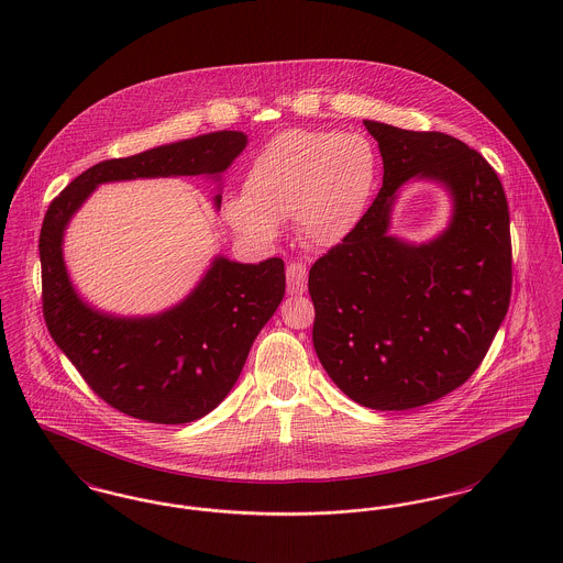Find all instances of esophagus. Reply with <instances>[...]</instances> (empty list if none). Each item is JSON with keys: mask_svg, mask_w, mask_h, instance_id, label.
I'll return each instance as SVG.
<instances>
[{"mask_svg": "<svg viewBox=\"0 0 563 563\" xmlns=\"http://www.w3.org/2000/svg\"><path fill=\"white\" fill-rule=\"evenodd\" d=\"M308 289V266L299 260L287 264V291L301 295Z\"/></svg>", "mask_w": 563, "mask_h": 563, "instance_id": "1", "label": "esophagus"}]
</instances>
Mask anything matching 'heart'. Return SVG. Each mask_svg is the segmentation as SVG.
Instances as JSON below:
<instances>
[{"label":"heart","mask_w":563,"mask_h":563,"mask_svg":"<svg viewBox=\"0 0 563 563\" xmlns=\"http://www.w3.org/2000/svg\"><path fill=\"white\" fill-rule=\"evenodd\" d=\"M377 181L374 145L361 134L287 131L276 134L249 164L242 196L223 205L234 232L272 242L280 221L295 214L299 239L331 249L349 239Z\"/></svg>","instance_id":"b5f03b06"}]
</instances>
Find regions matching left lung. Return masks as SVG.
<instances>
[{"mask_svg":"<svg viewBox=\"0 0 563 563\" xmlns=\"http://www.w3.org/2000/svg\"><path fill=\"white\" fill-rule=\"evenodd\" d=\"M384 179L346 241L314 262L312 342L352 401L379 411L429 405L462 386L505 321L512 287L509 205L479 152L445 133L365 120ZM411 176L445 185L451 228L427 245L388 238L396 189Z\"/></svg>","mask_w":563,"mask_h":563,"instance_id":"obj_1","label":"left lung"}]
</instances>
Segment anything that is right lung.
<instances>
[{
	"mask_svg": "<svg viewBox=\"0 0 563 563\" xmlns=\"http://www.w3.org/2000/svg\"><path fill=\"white\" fill-rule=\"evenodd\" d=\"M246 147V134L219 131L99 162L63 189L40 232L42 308L56 346L113 409L154 424L194 422L228 397L257 333L285 295V264L269 257L239 264L217 257L200 285L175 308L120 319L81 301L63 262V232L99 184L223 173ZM221 205V196H214Z\"/></svg>",
	"mask_w": 563,
	"mask_h": 563,
	"instance_id": "right-lung-1",
	"label": "right lung"
}]
</instances>
